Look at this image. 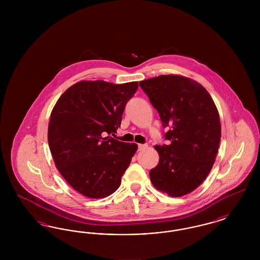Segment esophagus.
Wrapping results in <instances>:
<instances>
[{
	"mask_svg": "<svg viewBox=\"0 0 260 260\" xmlns=\"http://www.w3.org/2000/svg\"><path fill=\"white\" fill-rule=\"evenodd\" d=\"M147 145L146 144H137V149L141 150V149L145 148Z\"/></svg>",
	"mask_w": 260,
	"mask_h": 260,
	"instance_id": "esophagus-1",
	"label": "esophagus"
}]
</instances>
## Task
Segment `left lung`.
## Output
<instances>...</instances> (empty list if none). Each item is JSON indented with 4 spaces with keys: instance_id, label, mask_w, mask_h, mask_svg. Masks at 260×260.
I'll return each mask as SVG.
<instances>
[{
    "instance_id": "8db88e82",
    "label": "left lung",
    "mask_w": 260,
    "mask_h": 260,
    "mask_svg": "<svg viewBox=\"0 0 260 260\" xmlns=\"http://www.w3.org/2000/svg\"><path fill=\"white\" fill-rule=\"evenodd\" d=\"M139 86L169 127L157 145L160 160L150 171L158 190L180 197L206 179L215 161L221 126L210 93L199 83L176 75H161L141 81Z\"/></svg>"
}]
</instances>
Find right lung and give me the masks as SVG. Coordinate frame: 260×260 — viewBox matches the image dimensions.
Instances as JSON below:
<instances>
[{"label":"right lung","mask_w":260,"mask_h":260,"mask_svg":"<svg viewBox=\"0 0 260 260\" xmlns=\"http://www.w3.org/2000/svg\"><path fill=\"white\" fill-rule=\"evenodd\" d=\"M137 87V82L82 81L51 111L48 141L53 161L64 179L86 197L105 198L121 185L137 146L106 136L120 127Z\"/></svg>","instance_id":"right-lung-1"}]
</instances>
